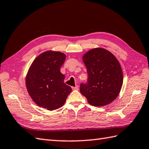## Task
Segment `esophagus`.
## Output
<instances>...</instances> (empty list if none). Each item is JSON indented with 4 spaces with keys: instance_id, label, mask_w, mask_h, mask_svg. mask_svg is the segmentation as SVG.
Listing matches in <instances>:
<instances>
[{
    "instance_id": "obj_1",
    "label": "esophagus",
    "mask_w": 149,
    "mask_h": 149,
    "mask_svg": "<svg viewBox=\"0 0 149 149\" xmlns=\"http://www.w3.org/2000/svg\"><path fill=\"white\" fill-rule=\"evenodd\" d=\"M72 89L73 91H78V86H76V87H72Z\"/></svg>"
}]
</instances>
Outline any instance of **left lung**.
<instances>
[{
  "instance_id": "left-lung-1",
  "label": "left lung",
  "mask_w": 149,
  "mask_h": 149,
  "mask_svg": "<svg viewBox=\"0 0 149 149\" xmlns=\"http://www.w3.org/2000/svg\"><path fill=\"white\" fill-rule=\"evenodd\" d=\"M82 59L87 68V84L80 85V92L94 107L110 104L119 94L123 84V72L113 54L102 48L86 52Z\"/></svg>"
}]
</instances>
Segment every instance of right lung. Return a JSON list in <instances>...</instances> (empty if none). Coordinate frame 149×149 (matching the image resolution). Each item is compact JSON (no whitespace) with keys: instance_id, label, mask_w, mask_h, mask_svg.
I'll return each instance as SVG.
<instances>
[{"instance_id":"add662e5","label":"right lung","mask_w":149,"mask_h":149,"mask_svg":"<svg viewBox=\"0 0 149 149\" xmlns=\"http://www.w3.org/2000/svg\"><path fill=\"white\" fill-rule=\"evenodd\" d=\"M66 55L61 52L48 50L39 55L30 66L25 85L30 96L38 106L48 110L62 107L71 87L64 83L65 76L60 71Z\"/></svg>"}]
</instances>
